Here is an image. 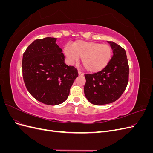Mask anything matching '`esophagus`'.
I'll return each instance as SVG.
<instances>
[{"instance_id":"obj_1","label":"esophagus","mask_w":153,"mask_h":153,"mask_svg":"<svg viewBox=\"0 0 153 153\" xmlns=\"http://www.w3.org/2000/svg\"><path fill=\"white\" fill-rule=\"evenodd\" d=\"M78 75H79L80 76H83V75H84V73H82V71H80V70H78Z\"/></svg>"}]
</instances>
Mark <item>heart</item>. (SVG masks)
Listing matches in <instances>:
<instances>
[{
  "label": "heart",
  "mask_w": 153,
  "mask_h": 153,
  "mask_svg": "<svg viewBox=\"0 0 153 153\" xmlns=\"http://www.w3.org/2000/svg\"><path fill=\"white\" fill-rule=\"evenodd\" d=\"M64 53L71 62L77 61L80 57L86 70L98 72L107 65L112 51L108 45L79 40L73 44L72 48L67 46Z\"/></svg>",
  "instance_id": "1"
}]
</instances>
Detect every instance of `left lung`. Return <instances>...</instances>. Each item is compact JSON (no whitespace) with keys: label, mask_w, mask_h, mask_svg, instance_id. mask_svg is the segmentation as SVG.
I'll use <instances>...</instances> for the list:
<instances>
[{"label":"left lung","mask_w":153,"mask_h":153,"mask_svg":"<svg viewBox=\"0 0 153 153\" xmlns=\"http://www.w3.org/2000/svg\"><path fill=\"white\" fill-rule=\"evenodd\" d=\"M113 56L102 70L85 74L84 94L90 103L102 105L118 100L128 83L129 66L126 51L113 41H108Z\"/></svg>","instance_id":"left-lung-1"}]
</instances>
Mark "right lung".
Returning a JSON list of instances; mask_svg holds the SVG:
<instances>
[{"instance_id":"add662e5","label":"right lung","mask_w":153,"mask_h":153,"mask_svg":"<svg viewBox=\"0 0 153 153\" xmlns=\"http://www.w3.org/2000/svg\"><path fill=\"white\" fill-rule=\"evenodd\" d=\"M57 38H45L34 41L23 55L22 73L26 88L40 102L57 105L65 101L77 69L64 62L62 49Z\"/></svg>"}]
</instances>
